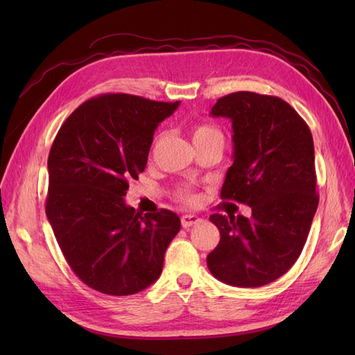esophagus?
Instances as JSON below:
<instances>
[{
	"instance_id": "1",
	"label": "esophagus",
	"mask_w": 355,
	"mask_h": 355,
	"mask_svg": "<svg viewBox=\"0 0 355 355\" xmlns=\"http://www.w3.org/2000/svg\"><path fill=\"white\" fill-rule=\"evenodd\" d=\"M180 222L184 228H191V227H194V225L200 223L201 219L198 216H196V214H185V216H182Z\"/></svg>"
}]
</instances>
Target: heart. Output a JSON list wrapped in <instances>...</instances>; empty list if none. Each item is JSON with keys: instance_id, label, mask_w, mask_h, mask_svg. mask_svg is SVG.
Instances as JSON below:
<instances>
[{"instance_id": "1", "label": "heart", "mask_w": 355, "mask_h": 355, "mask_svg": "<svg viewBox=\"0 0 355 355\" xmlns=\"http://www.w3.org/2000/svg\"><path fill=\"white\" fill-rule=\"evenodd\" d=\"M192 136V142L194 145H202V144H209V142H222L223 144V135L219 130L218 127L210 125V124H198L194 125L191 130ZM159 141V137L155 139L154 146H157ZM176 197L179 201L185 202V204H196L198 201V196L194 191H191L189 188H179L176 191Z\"/></svg>"}]
</instances>
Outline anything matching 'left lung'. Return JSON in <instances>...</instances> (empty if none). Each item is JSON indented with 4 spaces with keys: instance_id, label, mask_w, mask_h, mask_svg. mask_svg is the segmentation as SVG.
Listing matches in <instances>:
<instances>
[{
    "instance_id": "8db88e82",
    "label": "left lung",
    "mask_w": 355,
    "mask_h": 355,
    "mask_svg": "<svg viewBox=\"0 0 355 355\" xmlns=\"http://www.w3.org/2000/svg\"><path fill=\"white\" fill-rule=\"evenodd\" d=\"M210 114L230 118L234 132L220 198L247 204L252 216L211 214L220 241L207 266L227 284L261 287L286 274L306 243L318 206L313 135L277 96L235 92Z\"/></svg>"
}]
</instances>
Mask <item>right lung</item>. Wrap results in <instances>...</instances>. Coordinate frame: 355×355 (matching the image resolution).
Instances as JSON below:
<instances>
[{
  "label": "right lung",
  "instance_id": "1",
  "mask_svg": "<svg viewBox=\"0 0 355 355\" xmlns=\"http://www.w3.org/2000/svg\"><path fill=\"white\" fill-rule=\"evenodd\" d=\"M179 102L110 93L80 105L49 154L46 214L73 274L105 295H135L163 271L180 230L176 213L141 216L125 206L128 180L148 163L158 124Z\"/></svg>",
  "mask_w": 355,
  "mask_h": 355
}]
</instances>
